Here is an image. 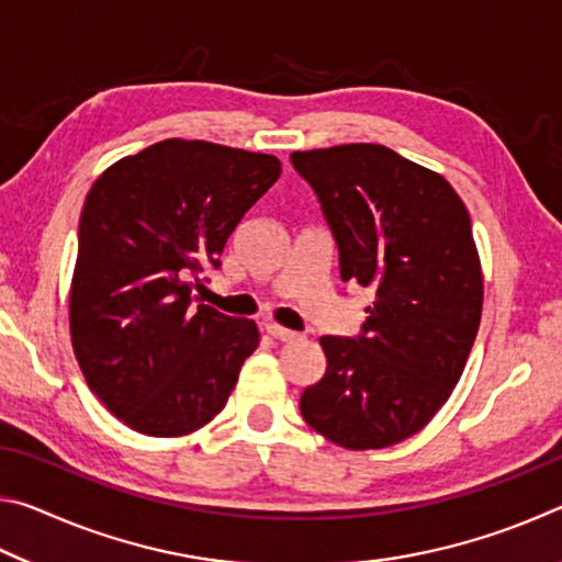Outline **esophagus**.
Returning <instances> with one entry per match:
<instances>
[{"label":"esophagus","mask_w":562,"mask_h":562,"mask_svg":"<svg viewBox=\"0 0 562 562\" xmlns=\"http://www.w3.org/2000/svg\"><path fill=\"white\" fill-rule=\"evenodd\" d=\"M268 335H270L272 339H280V341H292V339L300 337L297 331L284 329V327H280V325H268Z\"/></svg>","instance_id":"1"}]
</instances>
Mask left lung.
<instances>
[{"label": "left lung", "mask_w": 562, "mask_h": 562, "mask_svg": "<svg viewBox=\"0 0 562 562\" xmlns=\"http://www.w3.org/2000/svg\"><path fill=\"white\" fill-rule=\"evenodd\" d=\"M339 250L341 282L374 290L361 335L322 337L327 372L300 412L349 451L422 431L451 396L473 347L483 274L471 217L449 180L392 148L294 150Z\"/></svg>", "instance_id": "8db88e82"}]
</instances>
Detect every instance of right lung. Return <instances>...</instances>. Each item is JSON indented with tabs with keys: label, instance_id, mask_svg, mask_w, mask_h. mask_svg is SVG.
<instances>
[{
	"label": "right lung",
	"instance_id": "right-lung-1",
	"mask_svg": "<svg viewBox=\"0 0 562 562\" xmlns=\"http://www.w3.org/2000/svg\"><path fill=\"white\" fill-rule=\"evenodd\" d=\"M280 170L268 154L168 138L91 186L71 345L91 392L133 431L183 436L223 412L260 331L252 319L193 307L190 292Z\"/></svg>",
	"mask_w": 562,
	"mask_h": 562
}]
</instances>
